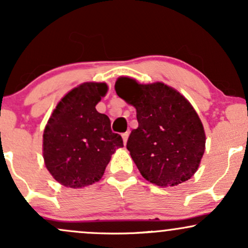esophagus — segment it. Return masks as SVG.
Listing matches in <instances>:
<instances>
[{
	"label": "esophagus",
	"mask_w": 248,
	"mask_h": 248,
	"mask_svg": "<svg viewBox=\"0 0 248 248\" xmlns=\"http://www.w3.org/2000/svg\"><path fill=\"white\" fill-rule=\"evenodd\" d=\"M128 136H129V133L126 132L122 134V140H124V143L126 144L127 143V140H128Z\"/></svg>",
	"instance_id": "obj_1"
}]
</instances>
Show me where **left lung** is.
Instances as JSON below:
<instances>
[{"label":"left lung","instance_id":"8db88e82","mask_svg":"<svg viewBox=\"0 0 248 248\" xmlns=\"http://www.w3.org/2000/svg\"><path fill=\"white\" fill-rule=\"evenodd\" d=\"M115 91L136 108L139 127L133 129L127 149L150 183L173 186L197 171L205 150V133L189 101L162 84L141 85L119 78Z\"/></svg>","mask_w":248,"mask_h":248}]
</instances>
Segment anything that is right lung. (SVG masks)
<instances>
[{"instance_id":"right-lung-1","label":"right lung","mask_w":248,"mask_h":248,"mask_svg":"<svg viewBox=\"0 0 248 248\" xmlns=\"http://www.w3.org/2000/svg\"><path fill=\"white\" fill-rule=\"evenodd\" d=\"M107 92L104 82H85L57 105L43 135L45 166L67 187H84L104 175L112 154L124 147L107 115L95 109Z\"/></svg>"}]
</instances>
